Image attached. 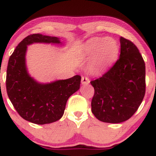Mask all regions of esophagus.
Returning a JSON list of instances; mask_svg holds the SVG:
<instances>
[{
	"instance_id": "esophagus-1",
	"label": "esophagus",
	"mask_w": 156,
	"mask_h": 156,
	"mask_svg": "<svg viewBox=\"0 0 156 156\" xmlns=\"http://www.w3.org/2000/svg\"><path fill=\"white\" fill-rule=\"evenodd\" d=\"M89 82H90V80H89V78H87V77H82L81 83L83 85H87V84L89 83Z\"/></svg>"
}]
</instances>
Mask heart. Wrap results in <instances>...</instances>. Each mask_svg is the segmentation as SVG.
Masks as SVG:
<instances>
[{
    "label": "heart",
    "mask_w": 156,
    "mask_h": 156,
    "mask_svg": "<svg viewBox=\"0 0 156 156\" xmlns=\"http://www.w3.org/2000/svg\"><path fill=\"white\" fill-rule=\"evenodd\" d=\"M83 53L93 59L91 67L95 72H102L112 65L117 59L119 47L118 42L112 37H93L82 47Z\"/></svg>",
    "instance_id": "1"
}]
</instances>
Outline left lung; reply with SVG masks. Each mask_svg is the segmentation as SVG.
<instances>
[{"instance_id":"1","label":"left lung","mask_w":156,"mask_h":156,"mask_svg":"<svg viewBox=\"0 0 156 156\" xmlns=\"http://www.w3.org/2000/svg\"><path fill=\"white\" fill-rule=\"evenodd\" d=\"M120 55L114 65L90 82L94 89L92 112L100 121L120 123L135 114L145 94V64L136 46L120 37Z\"/></svg>"}]
</instances>
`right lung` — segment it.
Here are the masks:
<instances>
[{
    "instance_id": "add662e5",
    "label": "right lung",
    "mask_w": 156,
    "mask_h": 156,
    "mask_svg": "<svg viewBox=\"0 0 156 156\" xmlns=\"http://www.w3.org/2000/svg\"><path fill=\"white\" fill-rule=\"evenodd\" d=\"M33 43L62 44L58 37L31 34L20 42L11 55L6 71V91L17 113L37 125L54 122L63 116L68 98L80 88L78 75L66 80L41 83L32 78L26 67L27 46Z\"/></svg>"
}]
</instances>
